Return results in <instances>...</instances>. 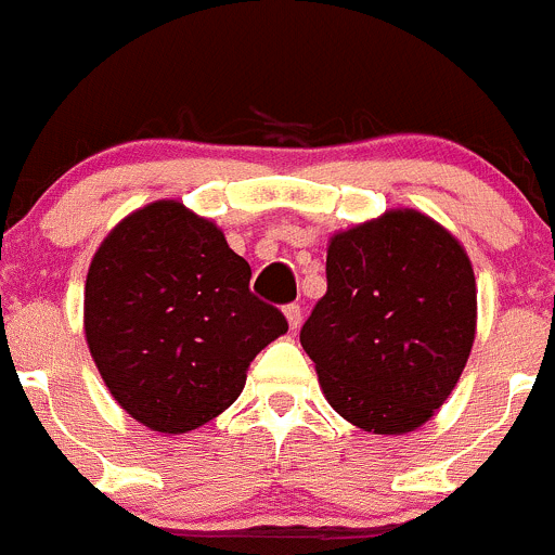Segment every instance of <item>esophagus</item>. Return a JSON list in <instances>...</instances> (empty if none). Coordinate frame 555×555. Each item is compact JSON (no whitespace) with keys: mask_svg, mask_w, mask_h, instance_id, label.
<instances>
[{"mask_svg":"<svg viewBox=\"0 0 555 555\" xmlns=\"http://www.w3.org/2000/svg\"><path fill=\"white\" fill-rule=\"evenodd\" d=\"M283 312H285V318H288V326H291V328L299 326V323H301V307L296 305V301H291V305H285Z\"/></svg>","mask_w":555,"mask_h":555,"instance_id":"obj_1","label":"esophagus"}]
</instances>
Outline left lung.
Masks as SVG:
<instances>
[{
    "label": "left lung",
    "mask_w": 555,
    "mask_h": 555,
    "mask_svg": "<svg viewBox=\"0 0 555 555\" xmlns=\"http://www.w3.org/2000/svg\"><path fill=\"white\" fill-rule=\"evenodd\" d=\"M475 272L415 210L334 234L326 294L299 332L328 404L375 435L418 429L451 397L475 343Z\"/></svg>",
    "instance_id": "left-lung-1"
}]
</instances>
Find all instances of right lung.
<instances>
[{
  "label": "right lung",
  "instance_id": "right-lung-1",
  "mask_svg": "<svg viewBox=\"0 0 555 555\" xmlns=\"http://www.w3.org/2000/svg\"><path fill=\"white\" fill-rule=\"evenodd\" d=\"M288 332L250 291V267L221 229L180 202L131 212L86 278V339L115 402L153 431L221 415L261 348Z\"/></svg>",
  "mask_w": 555,
  "mask_h": 555
}]
</instances>
